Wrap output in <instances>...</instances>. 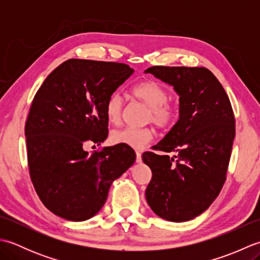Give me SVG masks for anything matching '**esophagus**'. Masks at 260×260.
Segmentation results:
<instances>
[{"label": "esophagus", "mask_w": 260, "mask_h": 260, "mask_svg": "<svg viewBox=\"0 0 260 260\" xmlns=\"http://www.w3.org/2000/svg\"><path fill=\"white\" fill-rule=\"evenodd\" d=\"M136 163H142V153L136 151Z\"/></svg>", "instance_id": "34e87169"}]
</instances>
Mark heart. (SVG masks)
I'll return each instance as SVG.
<instances>
[{
	"label": "heart",
	"instance_id": "heart-1",
	"mask_svg": "<svg viewBox=\"0 0 260 260\" xmlns=\"http://www.w3.org/2000/svg\"><path fill=\"white\" fill-rule=\"evenodd\" d=\"M134 97L148 108L147 121H152L158 127L170 126L178 116L174 105L168 102L169 92L165 88L154 80H144L133 88ZM124 102L120 93L115 92L108 98L106 104V115L112 124H118L123 114ZM151 128H132L126 127L114 131L110 139L114 144H125L134 148H141L153 139Z\"/></svg>",
	"mask_w": 260,
	"mask_h": 260
}]
</instances>
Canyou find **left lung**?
Here are the masks:
<instances>
[{"mask_svg":"<svg viewBox=\"0 0 260 260\" xmlns=\"http://www.w3.org/2000/svg\"><path fill=\"white\" fill-rule=\"evenodd\" d=\"M144 73L179 95V120L154 146L175 155H142L152 171L146 201L159 218L187 221L206 211L222 189L236 135L233 108L207 68L155 66Z\"/></svg>","mask_w":260,"mask_h":260,"instance_id":"1","label":"left lung"}]
</instances>
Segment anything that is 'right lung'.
Returning <instances> with one entry per match:
<instances>
[{
    "instance_id": "1",
    "label": "right lung",
    "mask_w": 260,
    "mask_h": 260,
    "mask_svg": "<svg viewBox=\"0 0 260 260\" xmlns=\"http://www.w3.org/2000/svg\"><path fill=\"white\" fill-rule=\"evenodd\" d=\"M133 73L124 63L70 59L36 93L25 123L27 163L39 198L58 217L92 218L113 182L134 164L136 154L128 145L92 154L84 148L107 139V101Z\"/></svg>"
}]
</instances>
